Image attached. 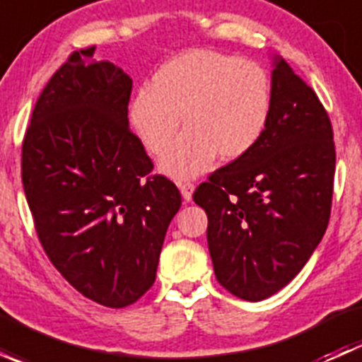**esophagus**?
Returning <instances> with one entry per match:
<instances>
[{
    "label": "esophagus",
    "instance_id": "1",
    "mask_svg": "<svg viewBox=\"0 0 362 362\" xmlns=\"http://www.w3.org/2000/svg\"><path fill=\"white\" fill-rule=\"evenodd\" d=\"M178 187H180L182 198L184 202H191L192 199V192H194V184L192 182H178Z\"/></svg>",
    "mask_w": 362,
    "mask_h": 362
}]
</instances>
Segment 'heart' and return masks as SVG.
<instances>
[{
  "mask_svg": "<svg viewBox=\"0 0 362 362\" xmlns=\"http://www.w3.org/2000/svg\"><path fill=\"white\" fill-rule=\"evenodd\" d=\"M272 86L252 61L215 50H189L168 61L131 101L129 117L145 147L163 156L182 119L187 127L160 170L173 178H192L222 160L245 158L268 126Z\"/></svg>",
  "mask_w": 362,
  "mask_h": 362,
  "instance_id": "1",
  "label": "heart"
}]
</instances>
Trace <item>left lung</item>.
I'll list each match as a JSON object with an SVG mask.
<instances>
[{"label": "left lung", "mask_w": 362, "mask_h": 362, "mask_svg": "<svg viewBox=\"0 0 362 362\" xmlns=\"http://www.w3.org/2000/svg\"><path fill=\"white\" fill-rule=\"evenodd\" d=\"M334 164L327 112L312 87L275 56L264 134L192 196L208 215V250L221 286L261 301L301 272L329 222Z\"/></svg>", "instance_id": "8db88e82"}]
</instances>
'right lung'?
Returning a JSON list of instances; mask_svg holds the SVG:
<instances>
[{"mask_svg":"<svg viewBox=\"0 0 362 362\" xmlns=\"http://www.w3.org/2000/svg\"><path fill=\"white\" fill-rule=\"evenodd\" d=\"M90 49L40 94L23 144V185L40 243L86 298L131 305L156 280L177 185L154 175L127 120L133 80Z\"/></svg>","mask_w":362,"mask_h":362,"instance_id":"right-lung-1","label":"right lung"}]
</instances>
